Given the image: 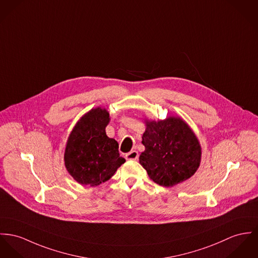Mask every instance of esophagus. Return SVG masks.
<instances>
[{"label": "esophagus", "mask_w": 258, "mask_h": 258, "mask_svg": "<svg viewBox=\"0 0 258 258\" xmlns=\"http://www.w3.org/2000/svg\"><path fill=\"white\" fill-rule=\"evenodd\" d=\"M139 156V152L134 150V151H131V152L125 154V159L126 160H138Z\"/></svg>", "instance_id": "esophagus-1"}]
</instances>
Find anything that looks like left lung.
Returning a JSON list of instances; mask_svg holds the SVG:
<instances>
[{"instance_id": "8db88e82", "label": "left lung", "mask_w": 258, "mask_h": 258, "mask_svg": "<svg viewBox=\"0 0 258 258\" xmlns=\"http://www.w3.org/2000/svg\"><path fill=\"white\" fill-rule=\"evenodd\" d=\"M145 150L139 163L149 178L162 186H173L195 175L201 159L199 139L187 123L176 117L145 120Z\"/></svg>"}]
</instances>
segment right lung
Listing matches in <instances>:
<instances>
[{"instance_id": "1", "label": "right lung", "mask_w": 258, "mask_h": 258, "mask_svg": "<svg viewBox=\"0 0 258 258\" xmlns=\"http://www.w3.org/2000/svg\"><path fill=\"white\" fill-rule=\"evenodd\" d=\"M109 120L106 109H92L77 122L68 139L64 165L80 184L98 185L112 178L125 162L119 156L118 142L106 135Z\"/></svg>"}]
</instances>
